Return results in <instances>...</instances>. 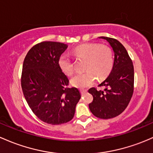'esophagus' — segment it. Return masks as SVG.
I'll use <instances>...</instances> for the list:
<instances>
[{
    "label": "esophagus",
    "instance_id": "obj_1",
    "mask_svg": "<svg viewBox=\"0 0 153 153\" xmlns=\"http://www.w3.org/2000/svg\"><path fill=\"white\" fill-rule=\"evenodd\" d=\"M80 91H81V94H84V93H86V91H87V90L85 89H80Z\"/></svg>",
    "mask_w": 153,
    "mask_h": 153
}]
</instances>
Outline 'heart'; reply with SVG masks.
<instances>
[{
    "instance_id": "1",
    "label": "heart",
    "mask_w": 153,
    "mask_h": 153,
    "mask_svg": "<svg viewBox=\"0 0 153 153\" xmlns=\"http://www.w3.org/2000/svg\"><path fill=\"white\" fill-rule=\"evenodd\" d=\"M101 78H105V75L100 72ZM98 71L94 68H90L88 71L81 74H77L72 77L71 83L74 86L78 88H86L95 83L97 79Z\"/></svg>"
}]
</instances>
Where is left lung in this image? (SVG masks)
Segmentation results:
<instances>
[{
	"label": "left lung",
	"instance_id": "left-lung-1",
	"mask_svg": "<svg viewBox=\"0 0 153 153\" xmlns=\"http://www.w3.org/2000/svg\"><path fill=\"white\" fill-rule=\"evenodd\" d=\"M97 39L113 51L114 62L106 79L99 85L101 89L89 90L93 96L89 106L95 117L108 119L120 114L129 103L134 86V69L126 48L120 41L107 36Z\"/></svg>",
	"mask_w": 153,
	"mask_h": 153
}]
</instances>
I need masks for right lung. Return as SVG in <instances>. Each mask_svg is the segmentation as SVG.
<instances>
[{"mask_svg": "<svg viewBox=\"0 0 153 153\" xmlns=\"http://www.w3.org/2000/svg\"><path fill=\"white\" fill-rule=\"evenodd\" d=\"M68 45L44 41L33 46L24 59L22 89L28 105L45 123L59 125L73 118L81 95L69 87V80L59 65Z\"/></svg>", "mask_w": 153, "mask_h": 153, "instance_id": "obj_1", "label": "right lung"}]
</instances>
